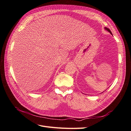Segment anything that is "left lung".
I'll use <instances>...</instances> for the list:
<instances>
[{
  "mask_svg": "<svg viewBox=\"0 0 131 131\" xmlns=\"http://www.w3.org/2000/svg\"><path fill=\"white\" fill-rule=\"evenodd\" d=\"M105 30H106L107 31H108V32H109L112 35V32H111V31H110V30L109 29H108V28H107V27H105Z\"/></svg>",
  "mask_w": 131,
  "mask_h": 131,
  "instance_id": "8db88e82",
  "label": "left lung"
}]
</instances>
